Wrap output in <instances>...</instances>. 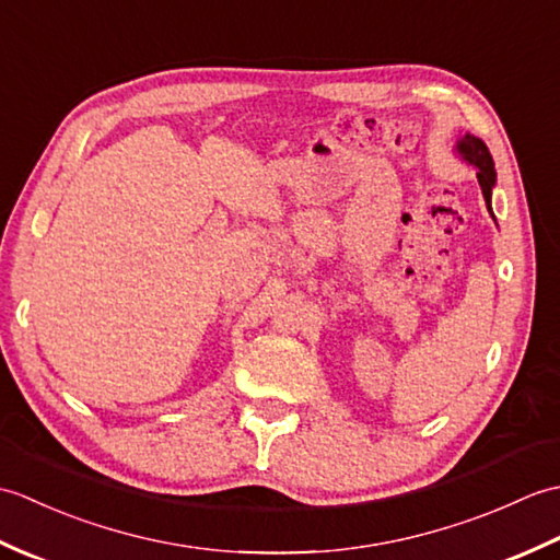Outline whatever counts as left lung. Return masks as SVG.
<instances>
[{
    "label": "left lung",
    "mask_w": 560,
    "mask_h": 560,
    "mask_svg": "<svg viewBox=\"0 0 560 560\" xmlns=\"http://www.w3.org/2000/svg\"><path fill=\"white\" fill-rule=\"evenodd\" d=\"M455 153L464 163H469L471 168H477V177H479L481 192H483V199H486V207H489V213L493 217L491 195H493V187H495V165H493V156H491L489 147H486L479 137H474V135L467 132V135L457 137Z\"/></svg>",
    "instance_id": "obj_1"
}]
</instances>
